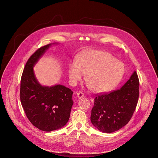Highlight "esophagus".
Returning <instances> with one entry per match:
<instances>
[{"label": "esophagus", "instance_id": "obj_1", "mask_svg": "<svg viewBox=\"0 0 158 158\" xmlns=\"http://www.w3.org/2000/svg\"><path fill=\"white\" fill-rule=\"evenodd\" d=\"M77 96L78 99H80L84 97V94L81 91H78L77 93Z\"/></svg>", "mask_w": 158, "mask_h": 158}]
</instances>
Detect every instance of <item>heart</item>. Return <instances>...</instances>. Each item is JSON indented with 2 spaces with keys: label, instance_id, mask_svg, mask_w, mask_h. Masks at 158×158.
Instances as JSON below:
<instances>
[{
  "label": "heart",
  "instance_id": "b5f03b06",
  "mask_svg": "<svg viewBox=\"0 0 158 158\" xmlns=\"http://www.w3.org/2000/svg\"><path fill=\"white\" fill-rule=\"evenodd\" d=\"M86 73V80L91 89L102 93L110 91L119 83L124 65L108 52L91 50L80 56L78 60H75L69 68V79L74 84Z\"/></svg>",
  "mask_w": 158,
  "mask_h": 158
}]
</instances>
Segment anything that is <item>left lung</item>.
Wrapping results in <instances>:
<instances>
[{
	"label": "left lung",
	"mask_w": 158,
	"mask_h": 158,
	"mask_svg": "<svg viewBox=\"0 0 158 158\" xmlns=\"http://www.w3.org/2000/svg\"><path fill=\"white\" fill-rule=\"evenodd\" d=\"M139 82L136 71L119 89L97 94L91 110V122L103 133L122 128L131 119L139 98Z\"/></svg>",
	"instance_id": "1"
}]
</instances>
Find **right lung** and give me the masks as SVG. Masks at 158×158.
I'll return each mask as SVG.
<instances>
[{
	"instance_id": "1",
	"label": "right lung",
	"mask_w": 158,
	"mask_h": 158,
	"mask_svg": "<svg viewBox=\"0 0 158 158\" xmlns=\"http://www.w3.org/2000/svg\"><path fill=\"white\" fill-rule=\"evenodd\" d=\"M52 44L40 47L31 55L20 81V102L26 116L34 127L44 131L64 127L70 118L73 104V91L70 88L61 85L42 86L34 74V65Z\"/></svg>"
}]
</instances>
